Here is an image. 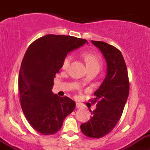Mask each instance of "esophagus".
<instances>
[{
	"mask_svg": "<svg viewBox=\"0 0 150 150\" xmlns=\"http://www.w3.org/2000/svg\"><path fill=\"white\" fill-rule=\"evenodd\" d=\"M81 104H80L79 103H76V108L77 109H80V108H81Z\"/></svg>",
	"mask_w": 150,
	"mask_h": 150,
	"instance_id": "34e87169",
	"label": "esophagus"
}]
</instances>
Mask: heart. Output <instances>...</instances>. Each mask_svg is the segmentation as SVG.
<instances>
[{"mask_svg":"<svg viewBox=\"0 0 150 150\" xmlns=\"http://www.w3.org/2000/svg\"><path fill=\"white\" fill-rule=\"evenodd\" d=\"M83 58L88 69H91V68H99V69H100L102 64V59L98 54L93 52H85L83 54ZM72 60V56L71 54L67 55L62 61V68L64 70L67 69L70 65Z\"/></svg>","mask_w":150,"mask_h":150,"instance_id":"b5f03b06","label":"heart"}]
</instances>
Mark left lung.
<instances>
[{"mask_svg": "<svg viewBox=\"0 0 150 150\" xmlns=\"http://www.w3.org/2000/svg\"><path fill=\"white\" fill-rule=\"evenodd\" d=\"M99 48L106 60L107 75L98 90L94 92L92 103L96 108L81 129L86 137L99 139L108 134L121 117L129 93L128 70L121 52L105 42L91 40Z\"/></svg>", "mask_w": 150, "mask_h": 150, "instance_id": "left-lung-1", "label": "left lung"}]
</instances>
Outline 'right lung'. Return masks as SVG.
<instances>
[{
	"label": "right lung",
	"mask_w": 150,
	"mask_h": 150,
	"mask_svg": "<svg viewBox=\"0 0 150 150\" xmlns=\"http://www.w3.org/2000/svg\"><path fill=\"white\" fill-rule=\"evenodd\" d=\"M86 43L73 36L46 35L32 43L24 56L18 82L21 107L30 125L43 135L56 134L75 110L74 101L51 89L64 57Z\"/></svg>",
	"instance_id": "1"
}]
</instances>
